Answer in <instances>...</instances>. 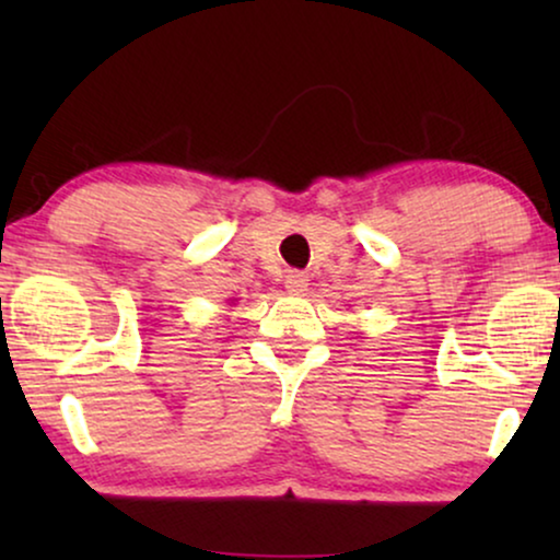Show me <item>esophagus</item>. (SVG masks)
<instances>
[{
  "instance_id": "esophagus-1",
  "label": "esophagus",
  "mask_w": 560,
  "mask_h": 560,
  "mask_svg": "<svg viewBox=\"0 0 560 560\" xmlns=\"http://www.w3.org/2000/svg\"><path fill=\"white\" fill-rule=\"evenodd\" d=\"M285 288L290 290V293H303V290L308 288V278H305L303 272L290 270V272L285 275Z\"/></svg>"
}]
</instances>
